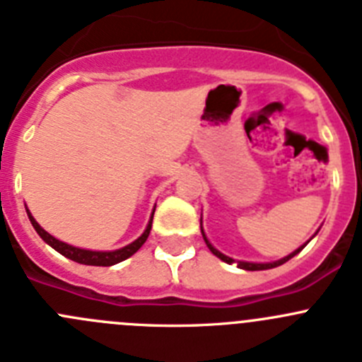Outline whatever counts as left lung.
Masks as SVG:
<instances>
[{"label":"left lung","instance_id":"8db88e82","mask_svg":"<svg viewBox=\"0 0 362 362\" xmlns=\"http://www.w3.org/2000/svg\"><path fill=\"white\" fill-rule=\"evenodd\" d=\"M201 233H203V238H204V242H206L208 250H210L211 253L215 255V257L221 258L222 262H226V264H237V267H240V269H244V271H264V269H273V267H278V265L285 264V262H287V260H291V258H293V257H296V255L300 253V251L303 250V247L307 246V244H309V242L313 240L314 237H316L317 231L313 235V237L309 238V240L305 242L303 246H300V247H298V250H294L293 253L287 255V257L280 258V260H274V262H246V260H235V258L226 257V255H224V253H221V251H218V250H215V247L211 246V242L208 240L206 233H204V230H203V217H201Z\"/></svg>","mask_w":362,"mask_h":362}]
</instances>
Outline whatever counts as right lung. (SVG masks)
I'll return each instance as SVG.
<instances>
[{
    "mask_svg": "<svg viewBox=\"0 0 362 362\" xmlns=\"http://www.w3.org/2000/svg\"><path fill=\"white\" fill-rule=\"evenodd\" d=\"M25 208H26V204H25ZM154 210H156V208H154ZM154 210H152L151 221H148V224H147V228H145L144 233H141L140 237L136 238L134 242H131V244H127V246L120 247V250H115V251H93V250H84V247H75V246H71V244H66V242L59 240V238H55V237H53V235H49L46 230H42L41 224H39V222L35 221L34 215L30 214L28 208H26V214H28L30 222H32V226H34V230L39 233V237H41L42 240H45L46 244H48V246H52L53 250L59 251V253H61L62 257L69 258V260H73V262H77V264L102 265V267H109V265H115V264H118V262L127 260L129 257H132V255H134L136 251H138L141 246H144L145 240H147V237H148V233H151Z\"/></svg>",
    "mask_w": 362,
    "mask_h": 362,
    "instance_id": "obj_1",
    "label": "right lung"
}]
</instances>
